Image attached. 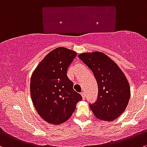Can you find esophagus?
I'll return each instance as SVG.
<instances>
[{
  "label": "esophagus",
  "instance_id": "esophagus-1",
  "mask_svg": "<svg viewBox=\"0 0 147 147\" xmlns=\"http://www.w3.org/2000/svg\"><path fill=\"white\" fill-rule=\"evenodd\" d=\"M81 95H82V98H83V100H84L85 97H86L84 92H82V93H81Z\"/></svg>",
  "mask_w": 147,
  "mask_h": 147
}]
</instances>
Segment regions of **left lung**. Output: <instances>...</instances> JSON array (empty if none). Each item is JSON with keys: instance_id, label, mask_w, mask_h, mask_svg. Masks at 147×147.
Wrapping results in <instances>:
<instances>
[{"instance_id": "1", "label": "left lung", "mask_w": 147, "mask_h": 147, "mask_svg": "<svg viewBox=\"0 0 147 147\" xmlns=\"http://www.w3.org/2000/svg\"><path fill=\"white\" fill-rule=\"evenodd\" d=\"M79 58L93 72L98 86L96 102L89 105L96 118L112 121L124 112L131 96L129 83L121 68L100 52L85 53Z\"/></svg>"}]
</instances>
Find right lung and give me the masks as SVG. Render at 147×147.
<instances>
[{"mask_svg":"<svg viewBox=\"0 0 147 147\" xmlns=\"http://www.w3.org/2000/svg\"><path fill=\"white\" fill-rule=\"evenodd\" d=\"M76 56L75 51L57 47L45 57L32 74L33 105L40 116L49 123L59 125L66 121L82 100L67 76L68 66Z\"/></svg>","mask_w":147,"mask_h":147,"instance_id":"1","label":"right lung"}]
</instances>
